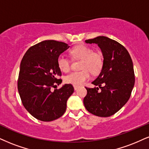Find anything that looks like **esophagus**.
Segmentation results:
<instances>
[{"mask_svg":"<svg viewBox=\"0 0 149 149\" xmlns=\"http://www.w3.org/2000/svg\"><path fill=\"white\" fill-rule=\"evenodd\" d=\"M79 88V86H74V91H77V90H78Z\"/></svg>","mask_w":149,"mask_h":149,"instance_id":"obj_1","label":"esophagus"}]
</instances>
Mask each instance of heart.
I'll return each instance as SVG.
<instances>
[{
	"mask_svg": "<svg viewBox=\"0 0 149 149\" xmlns=\"http://www.w3.org/2000/svg\"><path fill=\"white\" fill-rule=\"evenodd\" d=\"M70 54L74 59L81 60V71L73 72L65 77L67 84L80 86L91 78V72L97 74L102 70L104 65V58L99 52H93L91 47L86 45H77L71 49ZM58 68L63 72H68L71 69V63L68 58L59 56L57 59Z\"/></svg>",
	"mask_w": 149,
	"mask_h": 149,
	"instance_id": "b5f03b06",
	"label": "heart"
}]
</instances>
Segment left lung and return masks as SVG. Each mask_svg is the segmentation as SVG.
<instances>
[{
  "label": "left lung",
  "instance_id": "left-lung-1",
  "mask_svg": "<svg viewBox=\"0 0 149 149\" xmlns=\"http://www.w3.org/2000/svg\"><path fill=\"white\" fill-rule=\"evenodd\" d=\"M86 43L98 45L104 56V65L98 77L92 82L98 87H86L84 106L93 115L110 117L125 105L131 97L135 84L133 61L122 44L106 36L86 40Z\"/></svg>",
  "mask_w": 149,
  "mask_h": 149
}]
</instances>
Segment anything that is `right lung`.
I'll return each mask as SVG.
<instances>
[{
  "label": "right lung",
  "instance_id": "add662e5",
  "mask_svg": "<svg viewBox=\"0 0 149 149\" xmlns=\"http://www.w3.org/2000/svg\"><path fill=\"white\" fill-rule=\"evenodd\" d=\"M67 43L47 40L30 47L22 58L18 91L22 104L33 117L43 122L59 118L65 112L67 100L74 92L72 84L59 89L61 72L57 59L68 48Z\"/></svg>",
  "mask_w": 149,
  "mask_h": 149
}]
</instances>
